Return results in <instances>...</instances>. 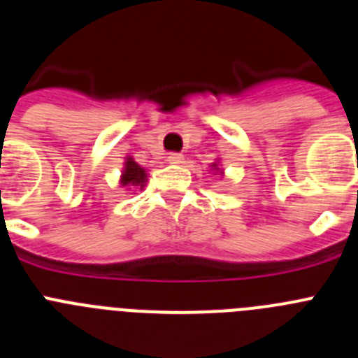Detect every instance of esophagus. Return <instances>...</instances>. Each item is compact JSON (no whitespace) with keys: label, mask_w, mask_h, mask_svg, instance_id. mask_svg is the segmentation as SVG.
Instances as JSON below:
<instances>
[{"label":"esophagus","mask_w":358,"mask_h":358,"mask_svg":"<svg viewBox=\"0 0 358 358\" xmlns=\"http://www.w3.org/2000/svg\"><path fill=\"white\" fill-rule=\"evenodd\" d=\"M166 161L172 164H181V163H185V156H182V154H176V152H172V154H169V156H166Z\"/></svg>","instance_id":"1"}]
</instances>
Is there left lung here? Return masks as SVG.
I'll use <instances>...</instances> for the list:
<instances>
[{"instance_id":"8db88e82","label":"left lung","mask_w":358,"mask_h":358,"mask_svg":"<svg viewBox=\"0 0 358 358\" xmlns=\"http://www.w3.org/2000/svg\"><path fill=\"white\" fill-rule=\"evenodd\" d=\"M210 169H211V172L213 173H220V176H224V170L220 169V161H215V163H211L210 164Z\"/></svg>"}]
</instances>
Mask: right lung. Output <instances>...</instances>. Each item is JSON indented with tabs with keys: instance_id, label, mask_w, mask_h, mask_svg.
I'll list each match as a JSON object with an SVG mask.
<instances>
[{
	"instance_id": "1",
	"label": "right lung",
	"mask_w": 358,
	"mask_h": 358,
	"mask_svg": "<svg viewBox=\"0 0 358 358\" xmlns=\"http://www.w3.org/2000/svg\"><path fill=\"white\" fill-rule=\"evenodd\" d=\"M120 185L138 189H143L145 185H147V170H145L141 164L136 163V161L132 159V156H127L125 161H123Z\"/></svg>"
}]
</instances>
